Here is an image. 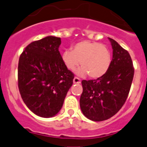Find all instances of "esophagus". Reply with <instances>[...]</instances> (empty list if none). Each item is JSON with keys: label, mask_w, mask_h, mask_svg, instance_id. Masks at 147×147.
Wrapping results in <instances>:
<instances>
[{"label": "esophagus", "mask_w": 147, "mask_h": 147, "mask_svg": "<svg viewBox=\"0 0 147 147\" xmlns=\"http://www.w3.org/2000/svg\"><path fill=\"white\" fill-rule=\"evenodd\" d=\"M73 82H74V84H80V83H81V80H80L78 78L75 77V78H74V79H73Z\"/></svg>", "instance_id": "34e87169"}]
</instances>
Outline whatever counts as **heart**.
Listing matches in <instances>:
<instances>
[{
	"label": "heart",
	"mask_w": 147,
	"mask_h": 147,
	"mask_svg": "<svg viewBox=\"0 0 147 147\" xmlns=\"http://www.w3.org/2000/svg\"><path fill=\"white\" fill-rule=\"evenodd\" d=\"M72 50H66L61 58L65 66L74 71L81 63L82 66L78 70L80 76L89 75L92 78H99L109 70L112 55L108 47L100 43L82 40L72 46Z\"/></svg>",
	"instance_id": "obj_1"
}]
</instances>
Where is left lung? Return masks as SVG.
I'll return each mask as SVG.
<instances>
[{"instance_id":"8db88e82","label":"left lung","mask_w":147,"mask_h":147,"mask_svg":"<svg viewBox=\"0 0 147 147\" xmlns=\"http://www.w3.org/2000/svg\"><path fill=\"white\" fill-rule=\"evenodd\" d=\"M112 60L108 72L95 80H83L80 107L83 114L93 121L109 119L123 107L129 92L134 67L129 52L109 38Z\"/></svg>"}]
</instances>
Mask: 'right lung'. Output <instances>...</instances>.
<instances>
[{"label":"right lung","mask_w":147,"mask_h":147,"mask_svg":"<svg viewBox=\"0 0 147 147\" xmlns=\"http://www.w3.org/2000/svg\"><path fill=\"white\" fill-rule=\"evenodd\" d=\"M61 40L47 36L33 41L20 55L18 84L24 104L33 113L51 118L58 113L73 84L58 50Z\"/></svg>","instance_id":"obj_1"}]
</instances>
